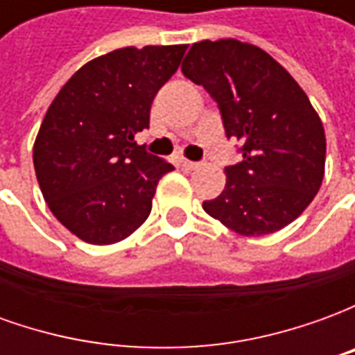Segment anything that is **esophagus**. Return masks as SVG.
<instances>
[{"instance_id":"obj_1","label":"esophagus","mask_w":355,"mask_h":355,"mask_svg":"<svg viewBox=\"0 0 355 355\" xmlns=\"http://www.w3.org/2000/svg\"><path fill=\"white\" fill-rule=\"evenodd\" d=\"M178 165H180V169L182 171H193L198 167V163L190 162V159H178Z\"/></svg>"}]
</instances>
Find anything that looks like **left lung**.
Instances as JSON below:
<instances>
[{
	"mask_svg": "<svg viewBox=\"0 0 355 355\" xmlns=\"http://www.w3.org/2000/svg\"><path fill=\"white\" fill-rule=\"evenodd\" d=\"M182 73L216 102L243 159L226 167V186L205 213L241 236L282 230L320 190L325 131L306 93L261 47L238 40L193 43Z\"/></svg>",
	"mask_w": 355,
	"mask_h": 355,
	"instance_id": "8db88e82",
	"label": "left lung"
}]
</instances>
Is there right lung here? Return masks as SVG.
Returning a JSON list of instances; mask_svg holds the SVG:
<instances>
[{"mask_svg": "<svg viewBox=\"0 0 355 355\" xmlns=\"http://www.w3.org/2000/svg\"><path fill=\"white\" fill-rule=\"evenodd\" d=\"M186 47H125L94 58L43 117L35 177L53 215L83 241H121L150 215L157 182L173 165L148 154L135 135L150 127L152 101Z\"/></svg>", "mask_w": 355, "mask_h": 355, "instance_id": "obj_1", "label": "right lung"}]
</instances>
